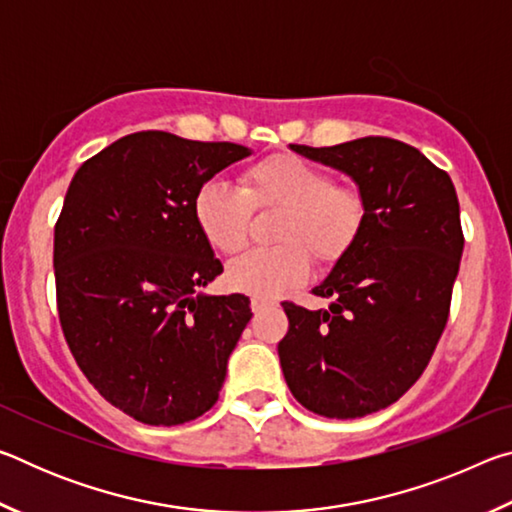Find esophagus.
Returning a JSON list of instances; mask_svg holds the SVG:
<instances>
[{
	"mask_svg": "<svg viewBox=\"0 0 512 512\" xmlns=\"http://www.w3.org/2000/svg\"><path fill=\"white\" fill-rule=\"evenodd\" d=\"M268 305H273L271 298H264V296H253V298H250V307H253V311H262Z\"/></svg>",
	"mask_w": 512,
	"mask_h": 512,
	"instance_id": "esophagus-1",
	"label": "esophagus"
}]
</instances>
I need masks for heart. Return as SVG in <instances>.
Instances as JSON below:
<instances>
[{
    "label": "heart",
    "instance_id": "heart-1",
    "mask_svg": "<svg viewBox=\"0 0 512 512\" xmlns=\"http://www.w3.org/2000/svg\"><path fill=\"white\" fill-rule=\"evenodd\" d=\"M253 207H280L275 225L280 246L239 257L225 277L232 289L264 298L277 296L307 275V253L318 264L341 259L366 219L359 192L334 185L325 169L291 153H277L248 167L244 189L207 180L194 196V219L214 250L237 255L248 244Z\"/></svg>",
    "mask_w": 512,
    "mask_h": 512
}]
</instances>
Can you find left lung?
Listing matches in <instances>:
<instances>
[{
    "label": "left lung",
    "instance_id": "left-lung-1",
    "mask_svg": "<svg viewBox=\"0 0 512 512\" xmlns=\"http://www.w3.org/2000/svg\"><path fill=\"white\" fill-rule=\"evenodd\" d=\"M289 146L350 176L366 219L314 287L332 298L327 309L282 302L289 332L277 345L280 366L305 409L363 418L409 391L447 325L465 244L456 189L443 169L391 137Z\"/></svg>",
    "mask_w": 512,
    "mask_h": 512
}]
</instances>
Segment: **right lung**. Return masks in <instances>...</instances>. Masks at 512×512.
Segmentation results:
<instances>
[{
    "mask_svg": "<svg viewBox=\"0 0 512 512\" xmlns=\"http://www.w3.org/2000/svg\"><path fill=\"white\" fill-rule=\"evenodd\" d=\"M250 153L142 131L69 183L54 232L60 327L90 384L144 424L210 411L253 316L241 293L201 291L223 266L194 219L198 187Z\"/></svg>",
    "mask_w": 512,
    "mask_h": 512,
    "instance_id": "obj_1",
    "label": "right lung"
}]
</instances>
